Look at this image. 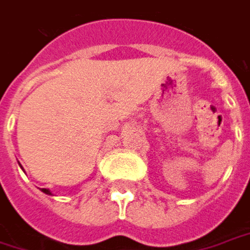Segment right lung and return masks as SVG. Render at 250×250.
<instances>
[{
	"label": "right lung",
	"mask_w": 250,
	"mask_h": 250,
	"mask_svg": "<svg viewBox=\"0 0 250 250\" xmlns=\"http://www.w3.org/2000/svg\"><path fill=\"white\" fill-rule=\"evenodd\" d=\"M41 191H42V192H45V194H48V195H52L51 191H49V189H46V188H42Z\"/></svg>",
	"instance_id": "1"
}]
</instances>
